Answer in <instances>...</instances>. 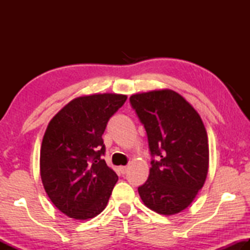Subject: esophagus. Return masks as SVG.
Returning <instances> with one entry per match:
<instances>
[{
    "label": "esophagus",
    "mask_w": 250,
    "mask_h": 250,
    "mask_svg": "<svg viewBox=\"0 0 250 250\" xmlns=\"http://www.w3.org/2000/svg\"><path fill=\"white\" fill-rule=\"evenodd\" d=\"M119 170H120V172L122 173V174H125L126 171H128V167H120Z\"/></svg>",
    "instance_id": "34e87169"
}]
</instances>
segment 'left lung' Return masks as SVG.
Masks as SVG:
<instances>
[{
  "mask_svg": "<svg viewBox=\"0 0 250 250\" xmlns=\"http://www.w3.org/2000/svg\"><path fill=\"white\" fill-rule=\"evenodd\" d=\"M143 124L152 156L150 174L138 192L147 208L180 213L205 183L209 163L207 132L201 116L176 91L156 89L130 97Z\"/></svg>",
  "mask_w": 250,
  "mask_h": 250,
  "instance_id": "8db88e82",
  "label": "left lung"
}]
</instances>
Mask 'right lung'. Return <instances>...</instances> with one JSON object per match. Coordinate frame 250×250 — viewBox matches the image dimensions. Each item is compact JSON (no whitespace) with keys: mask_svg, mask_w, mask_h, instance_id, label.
Instances as JSON below:
<instances>
[{"mask_svg":"<svg viewBox=\"0 0 250 250\" xmlns=\"http://www.w3.org/2000/svg\"><path fill=\"white\" fill-rule=\"evenodd\" d=\"M125 100V95L109 92L80 96L49 121L41 146V179L49 200L70 218L87 221L107 206L118 175L101 159L103 134Z\"/></svg>","mask_w":250,"mask_h":250,"instance_id":"1","label":"right lung"}]
</instances>
